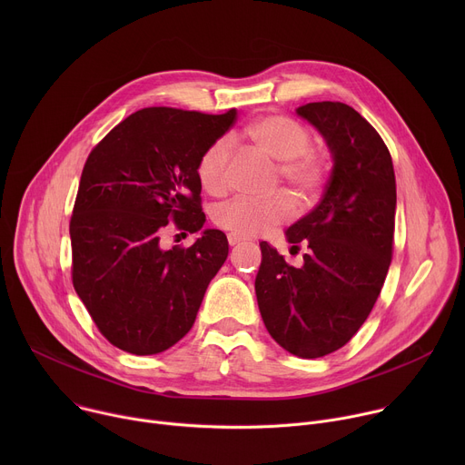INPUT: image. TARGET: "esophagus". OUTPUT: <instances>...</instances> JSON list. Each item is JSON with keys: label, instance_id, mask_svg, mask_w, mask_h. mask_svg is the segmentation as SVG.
<instances>
[{"label": "esophagus", "instance_id": "1", "mask_svg": "<svg viewBox=\"0 0 465 465\" xmlns=\"http://www.w3.org/2000/svg\"><path fill=\"white\" fill-rule=\"evenodd\" d=\"M244 241H246V237H242V235H237V233H228V242H230V246L241 244V242H244Z\"/></svg>", "mask_w": 465, "mask_h": 465}]
</instances>
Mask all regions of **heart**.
<instances>
[{"label": "heart", "instance_id": "heart-1", "mask_svg": "<svg viewBox=\"0 0 465 465\" xmlns=\"http://www.w3.org/2000/svg\"><path fill=\"white\" fill-rule=\"evenodd\" d=\"M246 138L261 153L278 160V173L303 201L323 189L329 176L327 154L312 145L305 123L287 114L262 115L244 128ZM233 143L230 138L213 140L196 162V178L210 194H221L230 183ZM296 212L292 196L278 191L272 196H235L213 210V223L242 237H253L289 221Z\"/></svg>", "mask_w": 465, "mask_h": 465}]
</instances>
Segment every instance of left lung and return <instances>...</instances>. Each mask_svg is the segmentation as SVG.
<instances>
[{"label":"left lung","instance_id":"1","mask_svg":"<svg viewBox=\"0 0 465 465\" xmlns=\"http://www.w3.org/2000/svg\"><path fill=\"white\" fill-rule=\"evenodd\" d=\"M298 114L333 153L322 203L287 230L307 244L303 267L261 242L257 305L271 337L289 353L318 359L346 346L371 312L393 253L395 174L379 132L350 104L309 103Z\"/></svg>","mask_w":465,"mask_h":465}]
</instances>
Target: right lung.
<instances>
[{"mask_svg":"<svg viewBox=\"0 0 465 465\" xmlns=\"http://www.w3.org/2000/svg\"><path fill=\"white\" fill-rule=\"evenodd\" d=\"M235 119V108H142L92 149L70 221L72 282L112 346L154 355L193 327L228 239L206 230L191 246L165 250L162 235L204 226L196 162Z\"/></svg>","mask_w":465,"mask_h":465,"instance_id":"right-lung-1","label":"right lung"}]
</instances>
